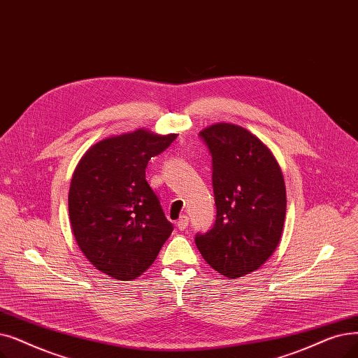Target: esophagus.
I'll return each mask as SVG.
<instances>
[{
  "label": "esophagus",
  "mask_w": 358,
  "mask_h": 358,
  "mask_svg": "<svg viewBox=\"0 0 358 358\" xmlns=\"http://www.w3.org/2000/svg\"><path fill=\"white\" fill-rule=\"evenodd\" d=\"M187 225H189V217L185 216V215H181L180 220L177 221V228H178L180 231H184L185 228H187Z\"/></svg>",
  "instance_id": "esophagus-1"
}]
</instances>
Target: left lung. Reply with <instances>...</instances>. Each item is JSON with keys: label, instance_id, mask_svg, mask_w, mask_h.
I'll return each mask as SVG.
<instances>
[{"label": "left lung", "instance_id": "obj_1", "mask_svg": "<svg viewBox=\"0 0 358 358\" xmlns=\"http://www.w3.org/2000/svg\"><path fill=\"white\" fill-rule=\"evenodd\" d=\"M199 136L212 158L216 220L194 241L210 268L240 278L259 269L281 240L284 177L271 150L236 124H213Z\"/></svg>", "mask_w": 358, "mask_h": 358}]
</instances>
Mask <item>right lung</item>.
Here are the masks:
<instances>
[{
    "label": "right lung",
    "mask_w": 358,
    "mask_h": 358,
    "mask_svg": "<svg viewBox=\"0 0 358 358\" xmlns=\"http://www.w3.org/2000/svg\"><path fill=\"white\" fill-rule=\"evenodd\" d=\"M176 138L143 129L103 138L76 166L69 193L74 238L93 266L118 281L142 275L174 229L146 166Z\"/></svg>",
    "instance_id": "right-lung-1"
}]
</instances>
